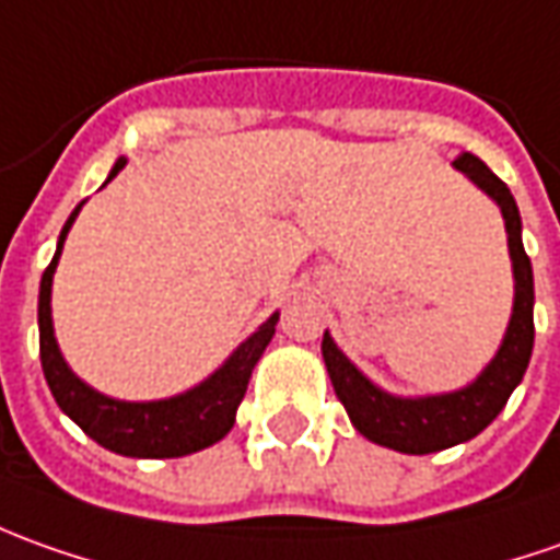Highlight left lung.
Segmentation results:
<instances>
[{
  "mask_svg": "<svg viewBox=\"0 0 560 560\" xmlns=\"http://www.w3.org/2000/svg\"><path fill=\"white\" fill-rule=\"evenodd\" d=\"M454 165L463 174H469L503 208L505 232H509V254L515 269V310L497 359L466 389L432 395V398H392L383 389H376L368 376L359 374V368L334 346L328 334L322 340L330 383L337 398L343 401L352 425L364 439L401 454H435L485 432L505 408L534 352V269L521 242L518 205L512 199L509 186L478 155L463 152Z\"/></svg>",
  "mask_w": 560,
  "mask_h": 560,
  "instance_id": "1",
  "label": "left lung"
}]
</instances>
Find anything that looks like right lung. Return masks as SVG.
<instances>
[{
  "mask_svg": "<svg viewBox=\"0 0 560 560\" xmlns=\"http://www.w3.org/2000/svg\"><path fill=\"white\" fill-rule=\"evenodd\" d=\"M121 168H125V159L116 162L109 180ZM79 208L63 223L55 260L48 264L39 284V359L57 408L82 425L85 435H91L101 447L113 451V454L137 456V459H171V456H186L196 454L201 447H211L235 423V410L248 392L250 371L272 340L279 315H272L264 328L238 346L232 352V359L214 376H208L201 386L189 389L186 395L165 398V401H143V405L106 398L101 392L85 386L67 368V361L57 349L55 328H51V279H55V266L60 248H63V238H67L75 214H79Z\"/></svg>",
  "mask_w": 560,
  "mask_h": 560,
  "instance_id": "obj_1",
  "label": "right lung"
}]
</instances>
